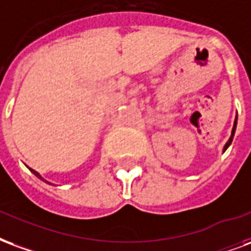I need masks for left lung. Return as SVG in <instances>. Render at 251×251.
Wrapping results in <instances>:
<instances>
[{
    "mask_svg": "<svg viewBox=\"0 0 251 251\" xmlns=\"http://www.w3.org/2000/svg\"><path fill=\"white\" fill-rule=\"evenodd\" d=\"M235 128H237V116H235V120H234V127H233V131H231V136H230V139H228V142L226 144H225V147H223V152L226 151L228 148V146L231 144V142H233V138H234V133H235Z\"/></svg>",
    "mask_w": 251,
    "mask_h": 251,
    "instance_id": "8db88e82",
    "label": "left lung"
}]
</instances>
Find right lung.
I'll return each instance as SVG.
<instances>
[{"label":"right lung","instance_id":"right-lung-1","mask_svg":"<svg viewBox=\"0 0 251 251\" xmlns=\"http://www.w3.org/2000/svg\"><path fill=\"white\" fill-rule=\"evenodd\" d=\"M30 171H32V173L34 174V175H36V176H37V178H40V179H41V180H44V179L41 178V175H40V174H38V173H36V171H34V170H32V168H30Z\"/></svg>","mask_w":251,"mask_h":251}]
</instances>
